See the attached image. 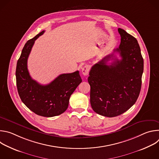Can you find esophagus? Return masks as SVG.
Here are the masks:
<instances>
[{"label":"esophagus","mask_w":159,"mask_h":159,"mask_svg":"<svg viewBox=\"0 0 159 159\" xmlns=\"http://www.w3.org/2000/svg\"><path fill=\"white\" fill-rule=\"evenodd\" d=\"M90 65H85L83 66V68L82 69V73L84 75H87L89 73V71H90Z\"/></svg>","instance_id":"esophagus-1"}]
</instances>
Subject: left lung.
<instances>
[{
  "label": "left lung",
  "mask_w": 159,
  "mask_h": 159,
  "mask_svg": "<svg viewBox=\"0 0 159 159\" xmlns=\"http://www.w3.org/2000/svg\"><path fill=\"white\" fill-rule=\"evenodd\" d=\"M121 36L118 60L114 53L94 65L89 72L90 101L98 114L106 116H119L137 101L141 89L143 59L138 41L124 30L118 28ZM111 57L113 61L107 62Z\"/></svg>",
  "instance_id": "8db88e82"
}]
</instances>
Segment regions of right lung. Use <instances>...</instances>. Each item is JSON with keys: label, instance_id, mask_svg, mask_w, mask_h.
I'll return each mask as SVG.
<instances>
[{"label": "right lung", "instance_id": "obj_1", "mask_svg": "<svg viewBox=\"0 0 159 159\" xmlns=\"http://www.w3.org/2000/svg\"><path fill=\"white\" fill-rule=\"evenodd\" d=\"M44 33L41 31L25 44L17 63L16 85L21 101L31 111L41 116L53 117L66 110L70 96L82 79L79 71L61 74L47 85H41L31 77L28 58L35 40Z\"/></svg>", "mask_w": 159, "mask_h": 159}]
</instances>
